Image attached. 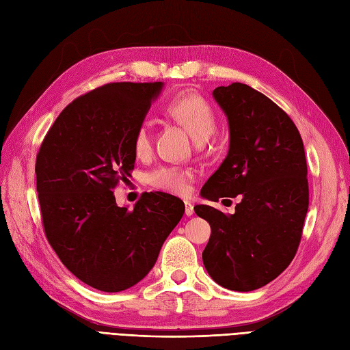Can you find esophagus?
<instances>
[{
    "mask_svg": "<svg viewBox=\"0 0 350 350\" xmlns=\"http://www.w3.org/2000/svg\"><path fill=\"white\" fill-rule=\"evenodd\" d=\"M185 214L187 217L192 216V214H193V205L189 201H185Z\"/></svg>",
    "mask_w": 350,
    "mask_h": 350,
    "instance_id": "obj_1",
    "label": "esophagus"
}]
</instances>
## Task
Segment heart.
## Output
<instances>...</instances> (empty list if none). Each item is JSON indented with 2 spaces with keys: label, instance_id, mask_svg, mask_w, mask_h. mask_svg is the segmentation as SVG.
I'll use <instances>...</instances> for the list:
<instances>
[{
  "label": "heart",
  "instance_id": "1",
  "mask_svg": "<svg viewBox=\"0 0 350 350\" xmlns=\"http://www.w3.org/2000/svg\"><path fill=\"white\" fill-rule=\"evenodd\" d=\"M165 111L198 142L208 139L216 129V113L213 106L207 98L193 90L177 93L167 103ZM133 150L137 157H146L152 150V133L146 121L140 122L133 133ZM148 182L155 189L185 195L189 191L191 172L180 167L163 165L149 173Z\"/></svg>",
  "mask_w": 350,
  "mask_h": 350
}]
</instances>
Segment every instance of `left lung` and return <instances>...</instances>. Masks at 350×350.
Listing matches in <instances>:
<instances>
[{
	"label": "left lung",
	"instance_id": "left-lung-1",
	"mask_svg": "<svg viewBox=\"0 0 350 350\" xmlns=\"http://www.w3.org/2000/svg\"><path fill=\"white\" fill-rule=\"evenodd\" d=\"M213 96L229 120L225 161L202 187L210 201L235 198L226 216L196 205L211 235L202 262L214 281L234 291H253L291 263L309 207L308 164L300 133L285 111L243 83L217 87Z\"/></svg>",
	"mask_w": 350,
	"mask_h": 350
}]
</instances>
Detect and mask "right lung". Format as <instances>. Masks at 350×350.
Wrapping results in <instances>:
<instances>
[{"label":"right lung","mask_w":350,"mask_h":350,"mask_svg":"<svg viewBox=\"0 0 350 350\" xmlns=\"http://www.w3.org/2000/svg\"><path fill=\"white\" fill-rule=\"evenodd\" d=\"M161 83H109L70 102L35 161L44 234L78 280L106 293L127 290L154 267L185 213L165 192H145L133 210L113 191L129 185L133 133Z\"/></svg>","instance_id":"right-lung-1"}]
</instances>
